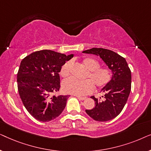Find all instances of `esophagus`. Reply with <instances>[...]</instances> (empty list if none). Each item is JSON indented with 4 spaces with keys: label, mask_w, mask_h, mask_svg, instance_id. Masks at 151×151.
<instances>
[{
    "label": "esophagus",
    "mask_w": 151,
    "mask_h": 151,
    "mask_svg": "<svg viewBox=\"0 0 151 151\" xmlns=\"http://www.w3.org/2000/svg\"><path fill=\"white\" fill-rule=\"evenodd\" d=\"M78 98L80 100H84L86 98V97H80V96H78Z\"/></svg>",
    "instance_id": "34e87169"
}]
</instances>
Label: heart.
I'll return each mask as SVG.
<instances>
[{
	"mask_svg": "<svg viewBox=\"0 0 151 151\" xmlns=\"http://www.w3.org/2000/svg\"><path fill=\"white\" fill-rule=\"evenodd\" d=\"M81 63L87 70L84 76L86 80L80 81L69 78L65 80L62 85L64 92L77 96H83L91 93L94 90V86L98 89H102L110 83L113 78L110 68L100 67L99 62L90 57L84 58ZM71 65V62L67 61L62 66L60 70V75L62 78H67L69 76Z\"/></svg>",
	"mask_w": 151,
	"mask_h": 151,
	"instance_id": "b5f03b06",
	"label": "heart"
}]
</instances>
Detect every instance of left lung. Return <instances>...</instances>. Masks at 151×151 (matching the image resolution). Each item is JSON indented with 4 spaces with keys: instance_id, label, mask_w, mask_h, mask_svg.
<instances>
[{
    "instance_id": "8db88e82",
    "label": "left lung",
    "mask_w": 151,
    "mask_h": 151,
    "mask_svg": "<svg viewBox=\"0 0 151 151\" xmlns=\"http://www.w3.org/2000/svg\"><path fill=\"white\" fill-rule=\"evenodd\" d=\"M83 53L99 55L113 73L111 82L102 89L103 100L92 96L96 106L86 113L96 121L111 120L122 112L127 102L131 89V69L124 58L109 49L92 48Z\"/></svg>"
}]
</instances>
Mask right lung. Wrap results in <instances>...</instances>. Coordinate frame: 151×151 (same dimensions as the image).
<instances>
[{"label": "right lung", "mask_w": 151, "mask_h": 151, "mask_svg": "<svg viewBox=\"0 0 151 151\" xmlns=\"http://www.w3.org/2000/svg\"><path fill=\"white\" fill-rule=\"evenodd\" d=\"M73 57V54L40 50L22 59L17 73L18 90L24 107L35 119L51 121L65 109L68 96H51V93L60 87L61 67Z\"/></svg>", "instance_id": "add662e5"}]
</instances>
